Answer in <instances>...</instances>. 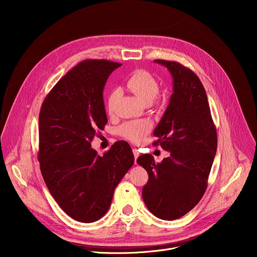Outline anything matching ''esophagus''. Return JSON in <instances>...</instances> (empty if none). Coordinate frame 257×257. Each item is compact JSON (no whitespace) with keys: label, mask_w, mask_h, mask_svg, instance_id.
Here are the masks:
<instances>
[{"label":"esophagus","mask_w":257,"mask_h":257,"mask_svg":"<svg viewBox=\"0 0 257 257\" xmlns=\"http://www.w3.org/2000/svg\"><path fill=\"white\" fill-rule=\"evenodd\" d=\"M132 151H133V155H134V160H135V165H136V164H137V163H136V161H137V158L139 157V153L137 152V150H136V149H133Z\"/></svg>","instance_id":"esophagus-1"}]
</instances>
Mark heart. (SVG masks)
Listing matches in <instances>:
<instances>
[{
  "label": "heart",
  "mask_w": 257,
  "mask_h": 257,
  "mask_svg": "<svg viewBox=\"0 0 257 257\" xmlns=\"http://www.w3.org/2000/svg\"><path fill=\"white\" fill-rule=\"evenodd\" d=\"M127 89L133 93L139 100L145 104H158L156 96L159 93L160 86L158 80L146 70L134 71L126 82ZM120 97V90L114 88L107 93L105 100V107L108 115H113L115 112V105ZM153 128V123L148 119L134 120L122 124L118 132L119 134L132 143H140L143 141Z\"/></svg>",
  "instance_id": "b5f03b06"
}]
</instances>
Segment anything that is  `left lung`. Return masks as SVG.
<instances>
[{
  "instance_id": "obj_1",
  "label": "left lung",
  "mask_w": 257,
  "mask_h": 257,
  "mask_svg": "<svg viewBox=\"0 0 257 257\" xmlns=\"http://www.w3.org/2000/svg\"><path fill=\"white\" fill-rule=\"evenodd\" d=\"M168 68L173 93L166 112L155 129L170 157L156 163L142 155L137 164L149 174L142 198L150 211L162 219L179 218L202 198L216 153L217 136L205 89L195 73L174 61L155 60Z\"/></svg>"
}]
</instances>
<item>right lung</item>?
Masks as SVG:
<instances>
[{"label": "right lung", "mask_w": 257, "mask_h": 257, "mask_svg": "<svg viewBox=\"0 0 257 257\" xmlns=\"http://www.w3.org/2000/svg\"><path fill=\"white\" fill-rule=\"evenodd\" d=\"M120 63L84 60L46 96L40 112L39 161L46 185L72 218L93 223L107 211L115 188L133 166L130 145L117 141L99 157L91 149L107 122L102 91Z\"/></svg>", "instance_id": "right-lung-1"}]
</instances>
